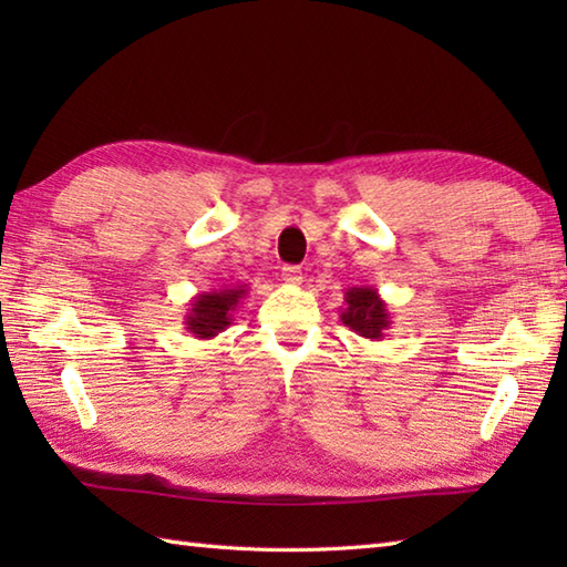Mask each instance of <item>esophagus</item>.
I'll return each instance as SVG.
<instances>
[{
    "mask_svg": "<svg viewBox=\"0 0 567 567\" xmlns=\"http://www.w3.org/2000/svg\"><path fill=\"white\" fill-rule=\"evenodd\" d=\"M282 280L290 285H302V272H299V268H295V265H285Z\"/></svg>",
    "mask_w": 567,
    "mask_h": 567,
    "instance_id": "1",
    "label": "esophagus"
}]
</instances>
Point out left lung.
<instances>
[{
    "label": "left lung",
    "mask_w": 567,
    "mask_h": 567,
    "mask_svg": "<svg viewBox=\"0 0 567 567\" xmlns=\"http://www.w3.org/2000/svg\"><path fill=\"white\" fill-rule=\"evenodd\" d=\"M343 299L346 307L341 309V321L346 327L363 339L382 341L384 331L392 327V317L375 287H351Z\"/></svg>",
    "instance_id": "obj_1"
}]
</instances>
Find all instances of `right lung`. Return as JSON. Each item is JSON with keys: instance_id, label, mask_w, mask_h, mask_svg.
Masks as SVG:
<instances>
[{"instance_id": "1", "label": "right lung", "mask_w": 567, "mask_h": 567, "mask_svg": "<svg viewBox=\"0 0 567 567\" xmlns=\"http://www.w3.org/2000/svg\"><path fill=\"white\" fill-rule=\"evenodd\" d=\"M248 295V285L221 287V290L202 292L192 297L189 309L185 315V329L195 333V339L209 341L231 327L234 311L240 305V299Z\"/></svg>"}]
</instances>
